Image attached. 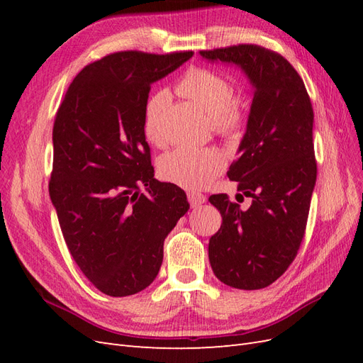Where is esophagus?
Segmentation results:
<instances>
[{"instance_id":"esophagus-1","label":"esophagus","mask_w":363,"mask_h":363,"mask_svg":"<svg viewBox=\"0 0 363 363\" xmlns=\"http://www.w3.org/2000/svg\"><path fill=\"white\" fill-rule=\"evenodd\" d=\"M188 200H189V204L192 207H199V206L206 203V195L201 194V192H189Z\"/></svg>"}]
</instances>
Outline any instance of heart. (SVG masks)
Returning a JSON list of instances; mask_svg holds the SVG:
<instances>
[{"mask_svg": "<svg viewBox=\"0 0 363 363\" xmlns=\"http://www.w3.org/2000/svg\"><path fill=\"white\" fill-rule=\"evenodd\" d=\"M179 92L199 106L211 118L216 135L227 140H236L247 127V111L235 96L232 83L223 74L213 69L194 67L183 75L177 86ZM169 101L167 91L152 94L145 104L144 131L151 144H162V119ZM225 160L221 151L207 147H179L159 160V174L163 180L180 188L196 191L211 184L224 171Z\"/></svg>", "mask_w": 363, "mask_h": 363, "instance_id": "1", "label": "heart"}]
</instances>
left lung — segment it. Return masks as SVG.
Returning <instances> with one entry per match:
<instances>
[{"label": "left lung", "instance_id": "obj_1", "mask_svg": "<svg viewBox=\"0 0 363 363\" xmlns=\"http://www.w3.org/2000/svg\"><path fill=\"white\" fill-rule=\"evenodd\" d=\"M200 54L239 65L255 86L240 155L227 172L251 206L244 211L227 194L211 195L223 224L208 260L227 286L262 289L283 276L304 238L316 182L312 103L300 74L276 51L239 43Z\"/></svg>", "mask_w": 363, "mask_h": 363}]
</instances>
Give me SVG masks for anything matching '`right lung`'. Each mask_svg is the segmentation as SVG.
<instances>
[{
    "label": "right lung",
    "mask_w": 363,
    "mask_h": 363,
    "mask_svg": "<svg viewBox=\"0 0 363 363\" xmlns=\"http://www.w3.org/2000/svg\"><path fill=\"white\" fill-rule=\"evenodd\" d=\"M192 54H107L86 65L57 108L50 196L72 259L106 295L150 286L164 238L189 211L184 191L155 179L144 112L151 84Z\"/></svg>",
    "instance_id": "1"
}]
</instances>
